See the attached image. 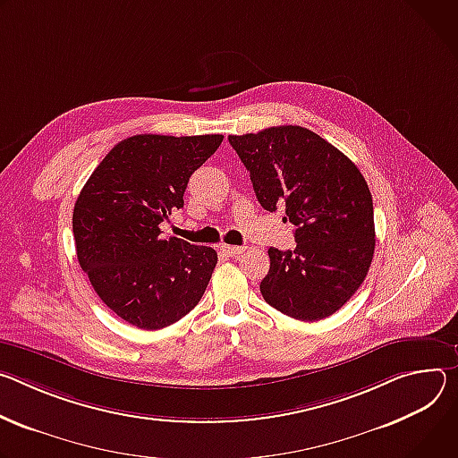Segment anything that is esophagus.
<instances>
[{
  "mask_svg": "<svg viewBox=\"0 0 458 458\" xmlns=\"http://www.w3.org/2000/svg\"><path fill=\"white\" fill-rule=\"evenodd\" d=\"M220 250H222V252H225L227 257L236 259V257H240L242 252H243V247H238V245H225V243H222V245H220Z\"/></svg>",
  "mask_w": 458,
  "mask_h": 458,
  "instance_id": "obj_1",
  "label": "esophagus"
}]
</instances>
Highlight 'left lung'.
I'll list each match as a JSON object with an SVG mask.
<instances>
[{
    "label": "left lung",
    "mask_w": 458,
    "mask_h": 458,
    "mask_svg": "<svg viewBox=\"0 0 458 458\" xmlns=\"http://www.w3.org/2000/svg\"><path fill=\"white\" fill-rule=\"evenodd\" d=\"M260 206L294 229L293 250L269 249L264 300L280 313L315 322L331 317L364 282L375 252L373 198L359 167L317 132L269 127L229 136Z\"/></svg>",
    "instance_id": "obj_1"
}]
</instances>
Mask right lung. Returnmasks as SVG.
<instances>
[{
	"instance_id": "add662e5",
	"label": "right lung",
	"mask_w": 458,
	"mask_h": 458,
	"mask_svg": "<svg viewBox=\"0 0 458 458\" xmlns=\"http://www.w3.org/2000/svg\"><path fill=\"white\" fill-rule=\"evenodd\" d=\"M222 134H136L114 145L83 185L72 213L76 255L106 306L140 329L167 327L194 310L218 255L213 247L160 238L183 208L191 174Z\"/></svg>"
}]
</instances>
